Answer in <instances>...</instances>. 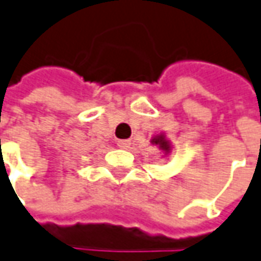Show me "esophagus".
I'll return each instance as SVG.
<instances>
[{"mask_svg": "<svg viewBox=\"0 0 261 261\" xmlns=\"http://www.w3.org/2000/svg\"><path fill=\"white\" fill-rule=\"evenodd\" d=\"M117 144L121 145V147H128L130 141H128V140H118V141H117Z\"/></svg>", "mask_w": 261, "mask_h": 261, "instance_id": "obj_1", "label": "esophagus"}]
</instances>
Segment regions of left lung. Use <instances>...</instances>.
<instances>
[{
  "label": "left lung",
  "instance_id": "obj_1",
  "mask_svg": "<svg viewBox=\"0 0 261 261\" xmlns=\"http://www.w3.org/2000/svg\"><path fill=\"white\" fill-rule=\"evenodd\" d=\"M153 143H155V144L160 145V148H163L164 151H168V148H170V147H168V143L166 141V140H164V138H163V136H160V137H157V138H154Z\"/></svg>",
  "mask_w": 261,
  "mask_h": 261
}]
</instances>
